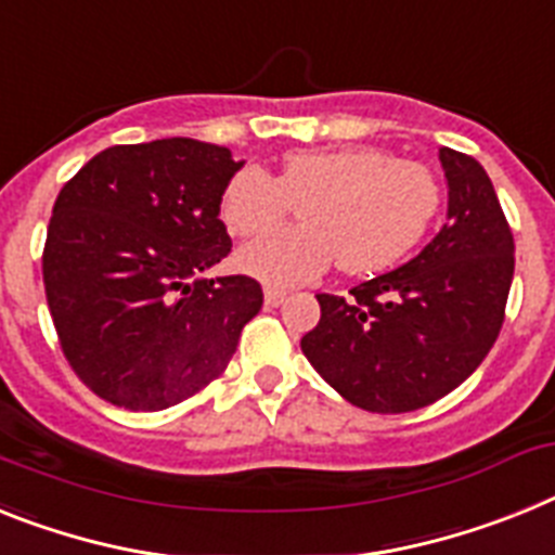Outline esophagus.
<instances>
[{"mask_svg": "<svg viewBox=\"0 0 555 555\" xmlns=\"http://www.w3.org/2000/svg\"><path fill=\"white\" fill-rule=\"evenodd\" d=\"M263 300H267V306H281L283 300H286V292L283 288H274V286H267L263 288Z\"/></svg>", "mask_w": 555, "mask_h": 555, "instance_id": "1", "label": "esophagus"}]
</instances>
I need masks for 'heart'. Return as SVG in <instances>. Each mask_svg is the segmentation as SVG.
<instances>
[{
  "label": "heart",
  "instance_id": "1",
  "mask_svg": "<svg viewBox=\"0 0 555 555\" xmlns=\"http://www.w3.org/2000/svg\"><path fill=\"white\" fill-rule=\"evenodd\" d=\"M440 182L426 165L382 145L306 149L283 156L278 177L246 165L221 193V221L249 238L295 204L304 221L260 236L235 255L241 272L269 286H300L339 263L350 278L399 267L433 230Z\"/></svg>",
  "mask_w": 555,
  "mask_h": 555
}]
</instances>
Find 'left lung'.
Listing matches in <instances>:
<instances>
[{"instance_id":"8db88e82","label":"left lung","mask_w":555,"mask_h":555,"mask_svg":"<svg viewBox=\"0 0 555 555\" xmlns=\"http://www.w3.org/2000/svg\"><path fill=\"white\" fill-rule=\"evenodd\" d=\"M447 224L404 267L317 295L320 323L300 339L314 371L371 413H413L480 367L503 328L514 235L475 156L440 149Z\"/></svg>"}]
</instances>
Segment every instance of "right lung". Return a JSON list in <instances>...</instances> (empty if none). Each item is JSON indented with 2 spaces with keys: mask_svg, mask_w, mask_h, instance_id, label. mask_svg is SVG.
I'll use <instances>...</instances> for the list:
<instances>
[{
  "mask_svg": "<svg viewBox=\"0 0 555 555\" xmlns=\"http://www.w3.org/2000/svg\"><path fill=\"white\" fill-rule=\"evenodd\" d=\"M244 159L168 137L112 145L61 188L44 244V288L80 382L154 413L219 378L263 306L244 274L205 278L230 253L221 193Z\"/></svg>",
  "mask_w": 555,
  "mask_h": 555,
  "instance_id": "obj_1",
  "label": "right lung"
}]
</instances>
